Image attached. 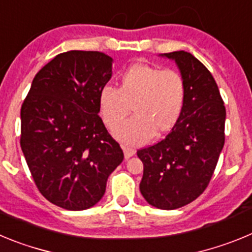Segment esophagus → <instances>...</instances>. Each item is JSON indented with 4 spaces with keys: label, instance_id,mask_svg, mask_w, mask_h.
<instances>
[{
    "label": "esophagus",
    "instance_id": "esophagus-1",
    "mask_svg": "<svg viewBox=\"0 0 252 252\" xmlns=\"http://www.w3.org/2000/svg\"><path fill=\"white\" fill-rule=\"evenodd\" d=\"M122 149H124V153H125V158L126 159H130L131 157H132L133 154L136 153V150L132 148H128V146H122Z\"/></svg>",
    "mask_w": 252,
    "mask_h": 252
}]
</instances>
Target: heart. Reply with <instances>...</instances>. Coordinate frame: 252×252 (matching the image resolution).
I'll return each instance as SVG.
<instances>
[{"instance_id": "heart-1", "label": "heart", "mask_w": 252, "mask_h": 252, "mask_svg": "<svg viewBox=\"0 0 252 252\" xmlns=\"http://www.w3.org/2000/svg\"><path fill=\"white\" fill-rule=\"evenodd\" d=\"M186 95V81L178 70L135 64L122 72L117 88H102L99 112L108 127L116 126L113 135L120 141L136 146L174 127L183 112ZM131 105L134 116L119 125Z\"/></svg>"}]
</instances>
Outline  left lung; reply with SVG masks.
<instances>
[{"label": "left lung", "mask_w": 252, "mask_h": 252, "mask_svg": "<svg viewBox=\"0 0 252 252\" xmlns=\"http://www.w3.org/2000/svg\"><path fill=\"white\" fill-rule=\"evenodd\" d=\"M186 81L183 112L161 141L137 150L144 164L140 192L149 204L177 209L208 187L224 145L226 108L211 72L188 51L165 53Z\"/></svg>", "instance_id": "left-lung-1"}]
</instances>
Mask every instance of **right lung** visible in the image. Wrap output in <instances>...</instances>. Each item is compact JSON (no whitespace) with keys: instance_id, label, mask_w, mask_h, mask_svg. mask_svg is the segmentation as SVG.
Masks as SVG:
<instances>
[{"instance_id":"add662e5","label":"right lung","mask_w":252,"mask_h":252,"mask_svg":"<svg viewBox=\"0 0 252 252\" xmlns=\"http://www.w3.org/2000/svg\"><path fill=\"white\" fill-rule=\"evenodd\" d=\"M112 62L101 51L58 54L35 75L21 106L20 145L32 179L49 202L64 209L99 202L124 160L98 116Z\"/></svg>"}]
</instances>
